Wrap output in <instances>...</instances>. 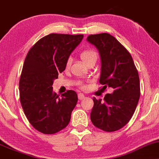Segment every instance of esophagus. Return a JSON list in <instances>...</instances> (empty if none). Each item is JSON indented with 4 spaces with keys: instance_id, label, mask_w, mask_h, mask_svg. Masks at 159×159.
I'll return each instance as SVG.
<instances>
[{
    "instance_id": "esophagus-1",
    "label": "esophagus",
    "mask_w": 159,
    "mask_h": 159,
    "mask_svg": "<svg viewBox=\"0 0 159 159\" xmlns=\"http://www.w3.org/2000/svg\"><path fill=\"white\" fill-rule=\"evenodd\" d=\"M78 99H80V100H81V99H84L85 98L84 95L83 93H78Z\"/></svg>"
}]
</instances>
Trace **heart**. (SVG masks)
I'll use <instances>...</instances> for the list:
<instances>
[{"mask_svg": "<svg viewBox=\"0 0 159 159\" xmlns=\"http://www.w3.org/2000/svg\"><path fill=\"white\" fill-rule=\"evenodd\" d=\"M80 56H81V58L83 61V62L85 64H88L89 61H96L97 59V54L96 52L93 49H85V50L82 51L80 54ZM71 62H72V59L71 58H68L66 60V68L67 69L71 65Z\"/></svg>", "mask_w": 159, "mask_h": 159, "instance_id": "b5f03b06", "label": "heart"}]
</instances>
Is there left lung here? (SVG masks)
Segmentation results:
<instances>
[{
    "label": "left lung",
    "mask_w": 159,
    "mask_h": 159,
    "mask_svg": "<svg viewBox=\"0 0 159 159\" xmlns=\"http://www.w3.org/2000/svg\"><path fill=\"white\" fill-rule=\"evenodd\" d=\"M87 41L98 49L101 61L100 82L102 89H114L97 100L90 113L91 121L105 132L121 129L131 119L140 98V81L137 69L127 49L108 33L90 35Z\"/></svg>",
    "instance_id": "obj_1"
}]
</instances>
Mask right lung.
<instances>
[{
  "label": "right lung",
  "mask_w": 159,
  "mask_h": 159,
  "mask_svg": "<svg viewBox=\"0 0 159 159\" xmlns=\"http://www.w3.org/2000/svg\"><path fill=\"white\" fill-rule=\"evenodd\" d=\"M83 38V35L49 34L37 41L25 58L19 82L20 104L29 122L43 134L58 133L70 123L77 93L67 90L59 97L53 92L52 84Z\"/></svg>",
  "instance_id": "add662e5"
}]
</instances>
